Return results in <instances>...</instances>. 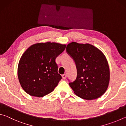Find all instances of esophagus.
I'll list each match as a JSON object with an SVG mask.
<instances>
[{
	"label": "esophagus",
	"mask_w": 126,
	"mask_h": 126,
	"mask_svg": "<svg viewBox=\"0 0 126 126\" xmlns=\"http://www.w3.org/2000/svg\"><path fill=\"white\" fill-rule=\"evenodd\" d=\"M62 77L63 79H65L66 78V77H67V76H66L65 74H63L62 76Z\"/></svg>",
	"instance_id": "esophagus-1"
}]
</instances>
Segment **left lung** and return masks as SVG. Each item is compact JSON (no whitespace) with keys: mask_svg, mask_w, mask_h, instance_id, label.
<instances>
[{"mask_svg":"<svg viewBox=\"0 0 126 126\" xmlns=\"http://www.w3.org/2000/svg\"><path fill=\"white\" fill-rule=\"evenodd\" d=\"M76 63L77 76L69 82L70 87L78 97L87 100L102 96L108 87L110 68L105 55L92 44L73 42L66 48Z\"/></svg>","mask_w":126,"mask_h":126,"instance_id":"8db88e82","label":"left lung"}]
</instances>
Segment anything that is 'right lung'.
I'll use <instances>...</instances> for the list:
<instances>
[{
	"label": "right lung",
	"mask_w": 126,
	"mask_h": 126,
	"mask_svg": "<svg viewBox=\"0 0 126 126\" xmlns=\"http://www.w3.org/2000/svg\"><path fill=\"white\" fill-rule=\"evenodd\" d=\"M65 47L55 42L38 43L25 51L19 62L18 77L25 92L42 97L54 91L62 79L55 59Z\"/></svg>",
	"instance_id": "add662e5"
}]
</instances>
